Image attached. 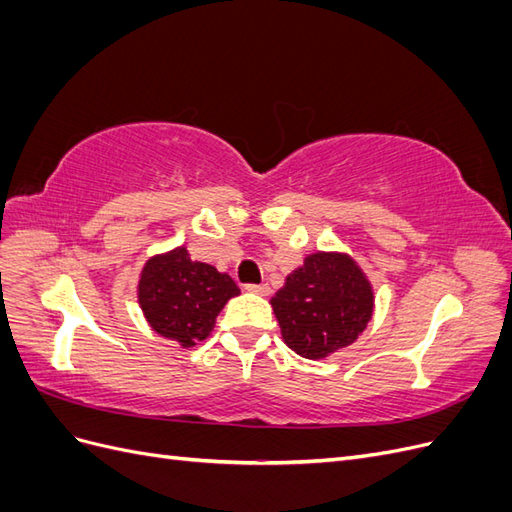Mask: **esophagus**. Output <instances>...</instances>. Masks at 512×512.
Returning <instances> with one entry per match:
<instances>
[{"instance_id": "1", "label": "esophagus", "mask_w": 512, "mask_h": 512, "mask_svg": "<svg viewBox=\"0 0 512 512\" xmlns=\"http://www.w3.org/2000/svg\"><path fill=\"white\" fill-rule=\"evenodd\" d=\"M245 290L247 292H254V294H260V297H267V294L271 292L269 284H247Z\"/></svg>"}]
</instances>
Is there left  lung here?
<instances>
[{
	"label": "left lung",
	"mask_w": 512,
	"mask_h": 512,
	"mask_svg": "<svg viewBox=\"0 0 512 512\" xmlns=\"http://www.w3.org/2000/svg\"><path fill=\"white\" fill-rule=\"evenodd\" d=\"M271 305L288 348L316 361L350 346L365 331L374 290L350 256L316 252L286 277Z\"/></svg>",
	"instance_id": "obj_1"
}]
</instances>
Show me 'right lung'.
<instances>
[{
  "label": "right lung",
  "instance_id": "add662e5",
  "mask_svg": "<svg viewBox=\"0 0 512 512\" xmlns=\"http://www.w3.org/2000/svg\"><path fill=\"white\" fill-rule=\"evenodd\" d=\"M241 290L207 262H194L185 247L153 256L138 282V303L151 329L183 348L209 337L215 318Z\"/></svg>",
  "mask_w": 512,
  "mask_h": 512
}]
</instances>
